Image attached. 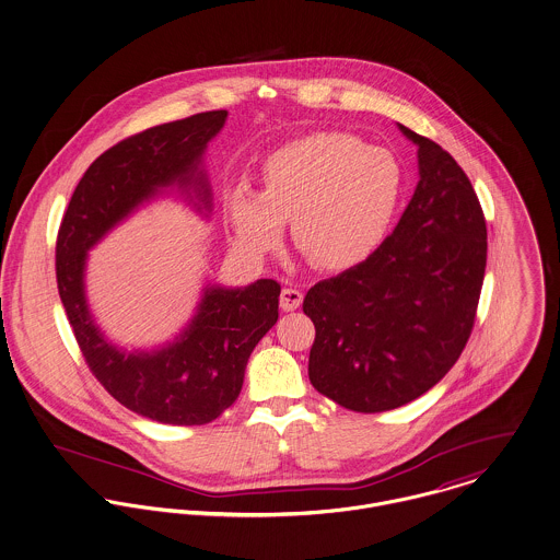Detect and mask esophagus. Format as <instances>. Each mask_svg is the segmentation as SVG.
Wrapping results in <instances>:
<instances>
[{
  "label": "esophagus",
  "instance_id": "1",
  "mask_svg": "<svg viewBox=\"0 0 560 560\" xmlns=\"http://www.w3.org/2000/svg\"><path fill=\"white\" fill-rule=\"evenodd\" d=\"M279 302H281L283 311H296L302 304V292H299L296 288H283Z\"/></svg>",
  "mask_w": 560,
  "mask_h": 560
}]
</instances>
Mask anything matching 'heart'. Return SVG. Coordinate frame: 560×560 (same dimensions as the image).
Listing matches in <instances>:
<instances>
[{
  "label": "heart",
  "instance_id": "heart-1",
  "mask_svg": "<svg viewBox=\"0 0 560 560\" xmlns=\"http://www.w3.org/2000/svg\"><path fill=\"white\" fill-rule=\"evenodd\" d=\"M402 189L405 174L392 151L347 131H315L261 162L258 191H230L232 238L245 256L264 258L290 221L304 258L322 270H345L384 243Z\"/></svg>",
  "mask_w": 560,
  "mask_h": 560
}]
</instances>
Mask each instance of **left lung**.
Segmentation results:
<instances>
[{
    "label": "left lung",
    "mask_w": 560,
    "mask_h": 560,
    "mask_svg": "<svg viewBox=\"0 0 560 560\" xmlns=\"http://www.w3.org/2000/svg\"><path fill=\"white\" fill-rule=\"evenodd\" d=\"M420 180L394 232L355 266L315 283L302 311L315 326L313 387L358 413L407 405L439 384L474 330L488 234L474 185L431 138Z\"/></svg>",
    "instance_id": "1"
}]
</instances>
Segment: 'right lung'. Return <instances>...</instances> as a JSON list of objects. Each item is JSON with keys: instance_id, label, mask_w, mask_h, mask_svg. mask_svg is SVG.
<instances>
[{"instance_id": "add662e5", "label": "right lung", "mask_w": 560, "mask_h": 560, "mask_svg": "<svg viewBox=\"0 0 560 560\" xmlns=\"http://www.w3.org/2000/svg\"><path fill=\"white\" fill-rule=\"evenodd\" d=\"M228 110L133 133L104 151L79 180L63 213L57 245V288L89 371L129 411L173 427H202L241 394L247 360L279 317L281 285L259 279L245 290L209 288L198 315L173 345L126 353L108 343L86 308V252L160 187H196L211 209L200 166L207 142L223 128Z\"/></svg>"}]
</instances>
